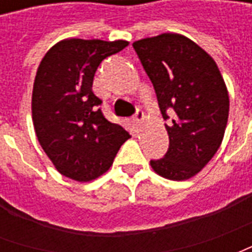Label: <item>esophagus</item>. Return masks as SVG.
<instances>
[{"label":"esophagus","instance_id":"34e87169","mask_svg":"<svg viewBox=\"0 0 252 252\" xmlns=\"http://www.w3.org/2000/svg\"><path fill=\"white\" fill-rule=\"evenodd\" d=\"M143 120H144V113H143V110L137 109L136 113L133 115V117H132V120H131L132 126H133V128H135L136 131L140 128V126H142Z\"/></svg>","mask_w":252,"mask_h":252}]
</instances>
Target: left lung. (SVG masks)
<instances>
[{"label": "left lung", "instance_id": "8db88e82", "mask_svg": "<svg viewBox=\"0 0 252 252\" xmlns=\"http://www.w3.org/2000/svg\"><path fill=\"white\" fill-rule=\"evenodd\" d=\"M132 46L169 120L167 153L151 166L167 180L191 178L213 158L227 126L229 98L219 67L194 41L177 33Z\"/></svg>", "mask_w": 252, "mask_h": 252}]
</instances>
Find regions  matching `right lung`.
<instances>
[{"instance_id":"obj_1","label":"right lung","mask_w":252,"mask_h":252,"mask_svg":"<svg viewBox=\"0 0 252 252\" xmlns=\"http://www.w3.org/2000/svg\"><path fill=\"white\" fill-rule=\"evenodd\" d=\"M128 41L66 39L47 52L36 72L32 119L36 136L57 170L88 182L109 170L129 133L105 119L92 90L105 58Z\"/></svg>"}]
</instances>
